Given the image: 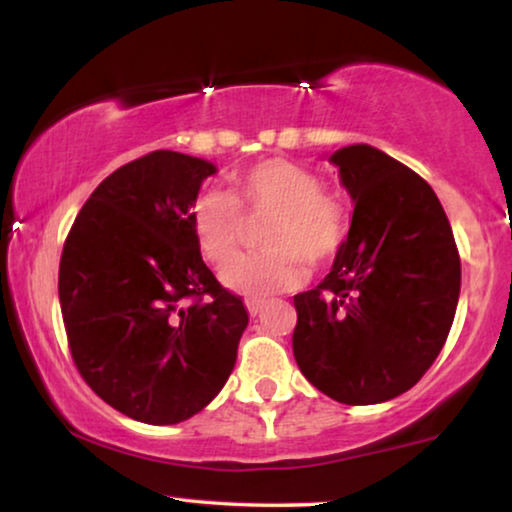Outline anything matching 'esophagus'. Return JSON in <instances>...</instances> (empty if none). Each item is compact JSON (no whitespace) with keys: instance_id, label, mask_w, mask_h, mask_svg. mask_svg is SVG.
Masks as SVG:
<instances>
[{"instance_id":"esophagus-1","label":"esophagus","mask_w":512,"mask_h":512,"mask_svg":"<svg viewBox=\"0 0 512 512\" xmlns=\"http://www.w3.org/2000/svg\"><path fill=\"white\" fill-rule=\"evenodd\" d=\"M263 300H258V298H247V310H249V314L251 317H258V314H261V310H263Z\"/></svg>"}]
</instances>
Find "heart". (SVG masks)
<instances>
[{
  "instance_id": "1",
  "label": "heart",
  "mask_w": 512,
  "mask_h": 512,
  "mask_svg": "<svg viewBox=\"0 0 512 512\" xmlns=\"http://www.w3.org/2000/svg\"><path fill=\"white\" fill-rule=\"evenodd\" d=\"M272 213L264 231L263 255L238 257L221 270L230 291L268 298L291 291L312 268L331 263L345 247L349 216L345 205L324 191L321 179L286 158H265L247 167L228 193L202 191L191 207V223L202 256L223 265L239 246L241 214Z\"/></svg>"
}]
</instances>
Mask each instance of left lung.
Returning <instances> with one entry per match:
<instances>
[{"mask_svg":"<svg viewBox=\"0 0 512 512\" xmlns=\"http://www.w3.org/2000/svg\"><path fill=\"white\" fill-rule=\"evenodd\" d=\"M331 163L354 200L333 270L293 296V356L321 394L345 405L401 396L422 380L457 312L461 263L433 188L368 144Z\"/></svg>","mask_w":512,"mask_h":512,"instance_id":"1","label":"left lung"}]
</instances>
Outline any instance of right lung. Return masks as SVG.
Instances as JSON below:
<instances>
[{
    "instance_id": "right-lung-1",
    "label": "right lung",
    "mask_w": 512,
    "mask_h": 512,
    "mask_svg": "<svg viewBox=\"0 0 512 512\" xmlns=\"http://www.w3.org/2000/svg\"><path fill=\"white\" fill-rule=\"evenodd\" d=\"M216 170L151 151L90 193L62 247L58 293L74 366L144 424L200 412L233 373L249 312L202 261L191 207Z\"/></svg>"
}]
</instances>
